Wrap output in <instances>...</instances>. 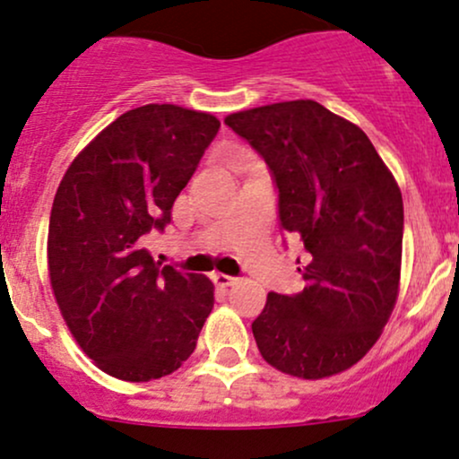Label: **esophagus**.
<instances>
[{"instance_id":"obj_1","label":"esophagus","mask_w":459,"mask_h":459,"mask_svg":"<svg viewBox=\"0 0 459 459\" xmlns=\"http://www.w3.org/2000/svg\"><path fill=\"white\" fill-rule=\"evenodd\" d=\"M236 281H238V280H236V277L225 275V273H214V284H216V286L230 288V286H234Z\"/></svg>"}]
</instances>
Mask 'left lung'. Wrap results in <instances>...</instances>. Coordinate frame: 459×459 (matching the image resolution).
Returning a JSON list of instances; mask_svg holds the SVG:
<instances>
[{
  "instance_id": "8db88e82",
  "label": "left lung",
  "mask_w": 459,
  "mask_h": 459,
  "mask_svg": "<svg viewBox=\"0 0 459 459\" xmlns=\"http://www.w3.org/2000/svg\"><path fill=\"white\" fill-rule=\"evenodd\" d=\"M264 158L280 225L310 255L297 295L269 292L251 323L262 358L281 373L323 379L353 367L399 295L403 199L368 136L312 100L225 118Z\"/></svg>"
}]
</instances>
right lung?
Returning <instances> with one entry per match:
<instances>
[{
	"instance_id": "1",
	"label": "right lung",
	"mask_w": 459,
	"mask_h": 459,
	"mask_svg": "<svg viewBox=\"0 0 459 459\" xmlns=\"http://www.w3.org/2000/svg\"><path fill=\"white\" fill-rule=\"evenodd\" d=\"M219 127L208 112L134 108L82 149L60 182L48 236L51 288L82 351L112 377L171 375L212 312V281L160 266L145 240L171 223Z\"/></svg>"
}]
</instances>
